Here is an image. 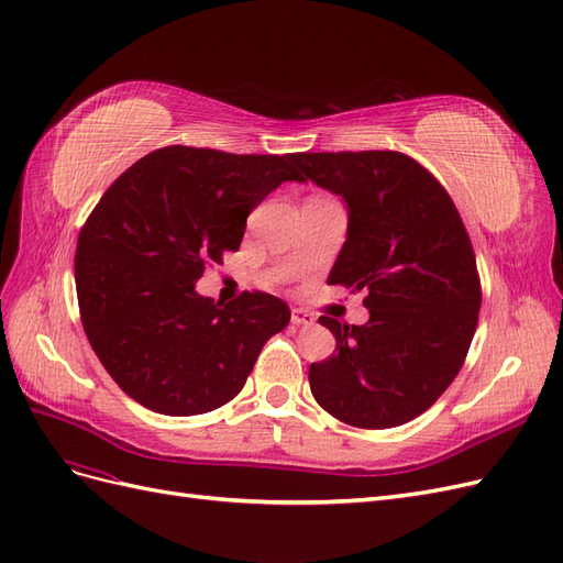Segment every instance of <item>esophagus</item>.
<instances>
[{
	"label": "esophagus",
	"mask_w": 563,
	"mask_h": 563,
	"mask_svg": "<svg viewBox=\"0 0 563 563\" xmlns=\"http://www.w3.org/2000/svg\"><path fill=\"white\" fill-rule=\"evenodd\" d=\"M292 323H295V325L309 328V325H313V323H316V318H313V313L303 311V309H292Z\"/></svg>",
	"instance_id": "obj_1"
}]
</instances>
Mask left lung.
Masks as SVG:
<instances>
[{
	"mask_svg": "<svg viewBox=\"0 0 563 563\" xmlns=\"http://www.w3.org/2000/svg\"><path fill=\"white\" fill-rule=\"evenodd\" d=\"M303 181L340 196L346 240L328 285L365 290V325L320 316L336 353L311 363V394L361 429L406 424L433 406L467 356L481 283L467 229L445 188L396 151L295 153Z\"/></svg>",
	"mask_w": 563,
	"mask_h": 563,
	"instance_id": "8db88e82",
	"label": "left lung"
}]
</instances>
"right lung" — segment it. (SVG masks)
I'll use <instances>...</instances> for the list:
<instances>
[{
	"mask_svg": "<svg viewBox=\"0 0 563 563\" xmlns=\"http://www.w3.org/2000/svg\"><path fill=\"white\" fill-rule=\"evenodd\" d=\"M292 155L167 146L115 179L77 238L75 285L87 340L136 404L188 417L245 387L290 307L266 292L231 303L196 292L245 221L283 181H303Z\"/></svg>",
	"mask_w": 563,
	"mask_h": 563,
	"instance_id": "add662e5",
	"label": "right lung"
}]
</instances>
